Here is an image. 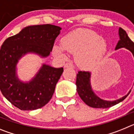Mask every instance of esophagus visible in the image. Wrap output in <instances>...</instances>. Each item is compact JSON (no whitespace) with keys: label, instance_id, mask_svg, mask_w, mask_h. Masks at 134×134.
<instances>
[{"label":"esophagus","instance_id":"1","mask_svg":"<svg viewBox=\"0 0 134 134\" xmlns=\"http://www.w3.org/2000/svg\"><path fill=\"white\" fill-rule=\"evenodd\" d=\"M64 68H74V65L71 63H66L64 65Z\"/></svg>","mask_w":134,"mask_h":134}]
</instances>
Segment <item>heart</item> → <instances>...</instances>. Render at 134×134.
<instances>
[{"mask_svg": "<svg viewBox=\"0 0 134 134\" xmlns=\"http://www.w3.org/2000/svg\"><path fill=\"white\" fill-rule=\"evenodd\" d=\"M65 51L75 54L76 63L80 68L91 69L99 64L106 55L107 43L92 30L79 28L62 40V46H54L55 56L62 58Z\"/></svg>", "mask_w": 134, "mask_h": 134, "instance_id": "obj_1", "label": "heart"}]
</instances>
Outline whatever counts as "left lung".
Instances as JSON below:
<instances>
[{
  "label": "left lung",
  "instance_id": "obj_1",
  "mask_svg": "<svg viewBox=\"0 0 134 134\" xmlns=\"http://www.w3.org/2000/svg\"><path fill=\"white\" fill-rule=\"evenodd\" d=\"M119 40L117 43L115 49L125 48L132 53L134 57V43L130 40L125 31L121 27L119 29ZM90 78H91V72L88 71H79L76 75V85L78 94L80 96L82 100L86 105L93 108L105 109L112 107L124 100L131 92L130 91L128 94L123 97L122 98L113 101L103 100L96 95L92 91L91 82H90Z\"/></svg>",
  "mask_w": 134,
  "mask_h": 134
}]
</instances>
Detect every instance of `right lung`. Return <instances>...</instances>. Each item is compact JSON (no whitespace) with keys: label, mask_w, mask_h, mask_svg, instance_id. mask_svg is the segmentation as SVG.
<instances>
[{"label":"right lung","mask_w":134,"mask_h":134,"mask_svg":"<svg viewBox=\"0 0 134 134\" xmlns=\"http://www.w3.org/2000/svg\"><path fill=\"white\" fill-rule=\"evenodd\" d=\"M61 28L50 24L28 26L9 37L0 49V89L11 104L23 111L35 110L49 101L63 68L43 64L29 82H22L16 76L19 60L29 52L47 57L52 50Z\"/></svg>","instance_id":"obj_1"}]
</instances>
